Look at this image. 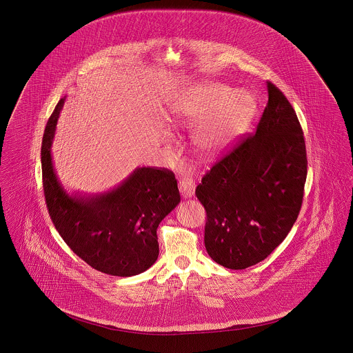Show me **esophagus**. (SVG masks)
<instances>
[{"label":"esophagus","instance_id":"34e87169","mask_svg":"<svg viewBox=\"0 0 353 353\" xmlns=\"http://www.w3.org/2000/svg\"><path fill=\"white\" fill-rule=\"evenodd\" d=\"M194 181L189 176H183L179 179V190L184 199H189L194 194Z\"/></svg>","mask_w":353,"mask_h":353}]
</instances>
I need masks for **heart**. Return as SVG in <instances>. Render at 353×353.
Instances as JSON below:
<instances>
[{"label":"heart","instance_id":"obj_1","mask_svg":"<svg viewBox=\"0 0 353 353\" xmlns=\"http://www.w3.org/2000/svg\"><path fill=\"white\" fill-rule=\"evenodd\" d=\"M254 112V101L245 91L225 84L194 85L169 110L172 124L194 125V144L203 156H216L243 132Z\"/></svg>","mask_w":353,"mask_h":353}]
</instances>
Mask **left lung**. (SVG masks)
<instances>
[{"mask_svg": "<svg viewBox=\"0 0 353 353\" xmlns=\"http://www.w3.org/2000/svg\"><path fill=\"white\" fill-rule=\"evenodd\" d=\"M269 101L255 134L242 137L202 177L205 248L226 269L268 258L302 208L307 152L301 123L283 92L268 82Z\"/></svg>", "mask_w": 353, "mask_h": 353, "instance_id": "1", "label": "left lung"}]
</instances>
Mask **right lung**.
Masks as SVG:
<instances>
[{
	"instance_id": "1",
	"label": "right lung",
	"mask_w": 353,
	"mask_h": 353,
	"mask_svg": "<svg viewBox=\"0 0 353 353\" xmlns=\"http://www.w3.org/2000/svg\"><path fill=\"white\" fill-rule=\"evenodd\" d=\"M65 99L58 101L42 139L45 200L51 221L68 248L87 265L108 275L132 276L159 256L156 230L180 202L169 169H134L118 188L95 196H68L51 159V144Z\"/></svg>"
}]
</instances>
